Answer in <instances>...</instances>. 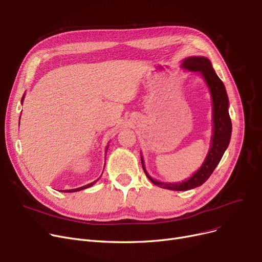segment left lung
Wrapping results in <instances>:
<instances>
[{"mask_svg": "<svg viewBox=\"0 0 262 262\" xmlns=\"http://www.w3.org/2000/svg\"><path fill=\"white\" fill-rule=\"evenodd\" d=\"M182 67L191 72H199L207 84L212 99V122L213 129L211 137V145L202 167L190 178L182 183H163L150 177L144 168L143 158L141 156L142 168L148 180L154 185L169 190L186 191L202 186L208 180L220 160L223 157L231 136V120L228 113V96L223 81L219 78L206 57H188L183 60Z\"/></svg>", "mask_w": 262, "mask_h": 262, "instance_id": "obj_1", "label": "left lung"}]
</instances>
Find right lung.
<instances>
[{"label": "right lung", "instance_id": "add662e5", "mask_svg": "<svg viewBox=\"0 0 262 262\" xmlns=\"http://www.w3.org/2000/svg\"><path fill=\"white\" fill-rule=\"evenodd\" d=\"M23 99H24V95H23V98H22V100H21V102H23ZM20 124V123H19ZM108 147V146H107ZM106 150H107V148H106ZM99 181V178L96 181H94V182H92V183H90V184H88V185H86V186H82V187H79V188H76V189H71V190H63L64 192H76V191H80V190H84V189H87V188H89V187H91V186H93L96 182Z\"/></svg>", "mask_w": 262, "mask_h": 262}]
</instances>
